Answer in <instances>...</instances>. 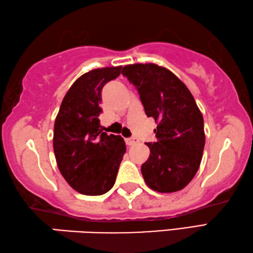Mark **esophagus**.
I'll use <instances>...</instances> for the list:
<instances>
[{"label":"esophagus","instance_id":"esophagus-1","mask_svg":"<svg viewBox=\"0 0 253 253\" xmlns=\"http://www.w3.org/2000/svg\"><path fill=\"white\" fill-rule=\"evenodd\" d=\"M126 143L127 145H133L135 143H138V140H136L135 138H127V139H126Z\"/></svg>","mask_w":253,"mask_h":253}]
</instances>
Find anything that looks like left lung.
Wrapping results in <instances>:
<instances>
[{
	"instance_id": "left-lung-1",
	"label": "left lung",
	"mask_w": 253,
	"mask_h": 253,
	"mask_svg": "<svg viewBox=\"0 0 253 253\" xmlns=\"http://www.w3.org/2000/svg\"><path fill=\"white\" fill-rule=\"evenodd\" d=\"M122 74L138 90L145 114L158 123L157 142L147 143L150 157L141 167L145 183L161 193L182 190L199 170L206 143L193 95L176 75L157 64L126 65Z\"/></svg>"
}]
</instances>
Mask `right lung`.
Listing matches in <instances>:
<instances>
[{
  "label": "right lung",
  "instance_id": "right-lung-1",
  "mask_svg": "<svg viewBox=\"0 0 253 253\" xmlns=\"http://www.w3.org/2000/svg\"><path fill=\"white\" fill-rule=\"evenodd\" d=\"M122 66L92 70L66 92L54 123L53 149L66 182L79 193L101 196L112 189L124 153L120 135L102 131L101 91Z\"/></svg>",
  "mask_w": 253,
  "mask_h": 253
}]
</instances>
